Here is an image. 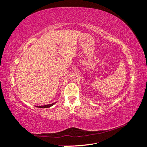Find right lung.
<instances>
[{
	"label": "right lung",
	"mask_w": 147,
	"mask_h": 147,
	"mask_svg": "<svg viewBox=\"0 0 147 147\" xmlns=\"http://www.w3.org/2000/svg\"><path fill=\"white\" fill-rule=\"evenodd\" d=\"M56 103V102H55V103H53V104H48V105H42V106H37L36 107H38V108H49L50 107L53 106V105H55V104Z\"/></svg>",
	"instance_id": "right-lung-1"
}]
</instances>
